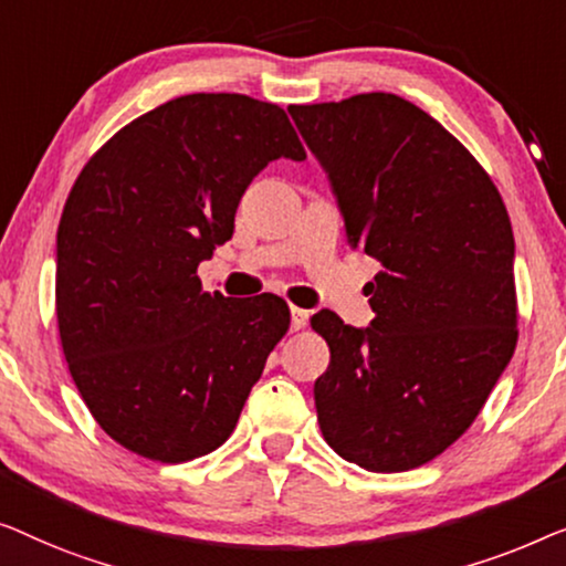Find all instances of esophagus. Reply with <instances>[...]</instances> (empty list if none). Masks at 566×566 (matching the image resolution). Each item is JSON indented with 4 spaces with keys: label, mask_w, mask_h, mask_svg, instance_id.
Segmentation results:
<instances>
[{
    "label": "esophagus",
    "mask_w": 566,
    "mask_h": 566,
    "mask_svg": "<svg viewBox=\"0 0 566 566\" xmlns=\"http://www.w3.org/2000/svg\"><path fill=\"white\" fill-rule=\"evenodd\" d=\"M290 313H292V331H302V328H305V325H307V321H310V313H307V310H302V307H292L290 310Z\"/></svg>",
    "instance_id": "obj_1"
}]
</instances>
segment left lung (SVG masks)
Here are the masks:
<instances>
[{
    "mask_svg": "<svg viewBox=\"0 0 566 566\" xmlns=\"http://www.w3.org/2000/svg\"><path fill=\"white\" fill-rule=\"evenodd\" d=\"M328 174L348 243L377 259L374 321L321 310L323 439L369 472H408L474 423L518 340L507 210L490 174L431 115L369 92L290 105Z\"/></svg>",
    "mask_w": 566,
    "mask_h": 566,
    "instance_id": "1",
    "label": "left lung"
}]
</instances>
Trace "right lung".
Segmentation results:
<instances>
[{"label": "right lung", "mask_w": 566, "mask_h": 566, "mask_svg": "<svg viewBox=\"0 0 566 566\" xmlns=\"http://www.w3.org/2000/svg\"><path fill=\"white\" fill-rule=\"evenodd\" d=\"M305 156L280 105L185 94L117 130L76 177L55 251L61 346L127 451L179 464L233 433L290 307L205 292L197 266L230 241L253 177Z\"/></svg>", "instance_id": "1"}]
</instances>
